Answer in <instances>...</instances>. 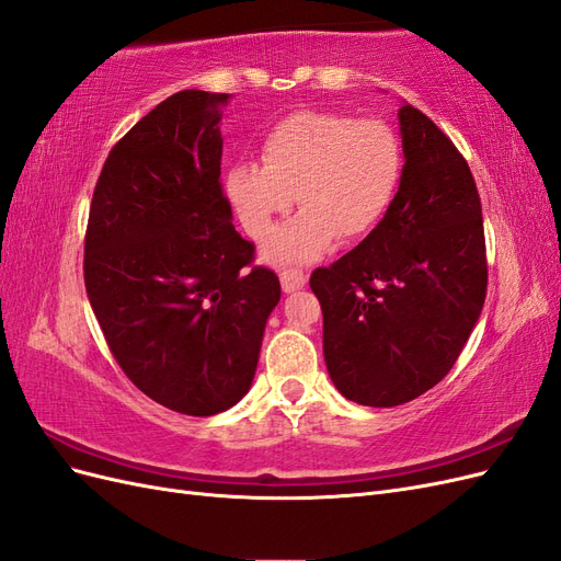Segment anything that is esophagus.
Listing matches in <instances>:
<instances>
[{
  "label": "esophagus",
  "instance_id": "34e87169",
  "mask_svg": "<svg viewBox=\"0 0 561 561\" xmlns=\"http://www.w3.org/2000/svg\"><path fill=\"white\" fill-rule=\"evenodd\" d=\"M307 285V274H301L297 268H285L280 274V287L283 293H297Z\"/></svg>",
  "mask_w": 561,
  "mask_h": 561
}]
</instances>
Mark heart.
<instances>
[{"mask_svg":"<svg viewBox=\"0 0 561 561\" xmlns=\"http://www.w3.org/2000/svg\"><path fill=\"white\" fill-rule=\"evenodd\" d=\"M262 165L233 163L225 190L252 239H266L293 208L304 210L262 250L276 266L309 264L336 236L360 239L396 198L402 151L398 135L379 118L304 110L280 118L260 142Z\"/></svg>","mask_w":561,"mask_h":561,"instance_id":"heart-1","label":"heart"}]
</instances>
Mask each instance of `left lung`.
<instances>
[{
    "label": "left lung",
    "instance_id": "1",
    "mask_svg": "<svg viewBox=\"0 0 561 561\" xmlns=\"http://www.w3.org/2000/svg\"><path fill=\"white\" fill-rule=\"evenodd\" d=\"M398 194L360 245L311 274L322 353L346 400L396 407L445 379L486 297L480 194L426 114L398 110Z\"/></svg>",
    "mask_w": 561,
    "mask_h": 561
}]
</instances>
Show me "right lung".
<instances>
[{
	"label": "right lung",
	"instance_id": "add662e5",
	"mask_svg": "<svg viewBox=\"0 0 561 561\" xmlns=\"http://www.w3.org/2000/svg\"><path fill=\"white\" fill-rule=\"evenodd\" d=\"M229 93L180 91L118 140L98 178L83 280L107 346L145 396L186 416L227 412L252 386L280 301L222 192Z\"/></svg>",
	"mask_w": 561,
	"mask_h": 561
}]
</instances>
